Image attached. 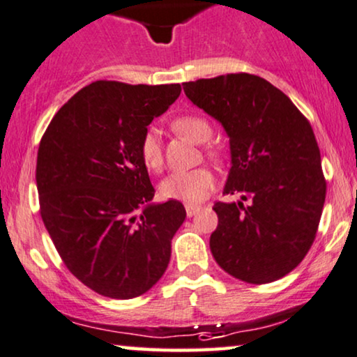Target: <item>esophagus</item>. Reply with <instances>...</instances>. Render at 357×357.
I'll use <instances>...</instances> for the list:
<instances>
[{"label":"esophagus","instance_id":"34e87169","mask_svg":"<svg viewBox=\"0 0 357 357\" xmlns=\"http://www.w3.org/2000/svg\"><path fill=\"white\" fill-rule=\"evenodd\" d=\"M201 211V206H194V204H186V213L188 217L196 215V213Z\"/></svg>","mask_w":357,"mask_h":357}]
</instances>
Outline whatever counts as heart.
<instances>
[{
  "mask_svg": "<svg viewBox=\"0 0 357 357\" xmlns=\"http://www.w3.org/2000/svg\"><path fill=\"white\" fill-rule=\"evenodd\" d=\"M171 129L176 134L184 137V139L194 142V144H204L208 140L212 134L211 123L206 119L186 114V116L176 117L171 122ZM139 155L144 166L149 171L158 173L163 168V151L158 137L155 132H146L142 137L139 145ZM207 158L212 161H220L222 156L217 150H206ZM215 179L211 169L196 168L192 171H184V173H173L160 184L161 196L166 199H176V201L184 202H201L202 199L208 196V192L213 189Z\"/></svg>",
  "mask_w": 357,
  "mask_h": 357,
  "instance_id": "1",
  "label": "heart"
}]
</instances>
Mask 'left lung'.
<instances>
[{
  "label": "left lung",
  "instance_id": "obj_1",
  "mask_svg": "<svg viewBox=\"0 0 357 357\" xmlns=\"http://www.w3.org/2000/svg\"><path fill=\"white\" fill-rule=\"evenodd\" d=\"M183 88L230 137L223 194L241 196L240 202L213 206V258L240 281H278L305 258L325 204L326 181L310 122L281 89L256 75L228 73Z\"/></svg>",
  "mask_w": 357,
  "mask_h": 357
}]
</instances>
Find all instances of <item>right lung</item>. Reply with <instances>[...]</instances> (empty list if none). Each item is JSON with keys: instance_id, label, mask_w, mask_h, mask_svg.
<instances>
[{"instance_id": "1", "label": "right lung", "mask_w": 357, "mask_h": 357, "mask_svg": "<svg viewBox=\"0 0 357 357\" xmlns=\"http://www.w3.org/2000/svg\"><path fill=\"white\" fill-rule=\"evenodd\" d=\"M181 84L99 79L68 99L37 151L40 217L78 281L111 298H134L160 281L186 218L179 201L151 204L139 145Z\"/></svg>"}]
</instances>
